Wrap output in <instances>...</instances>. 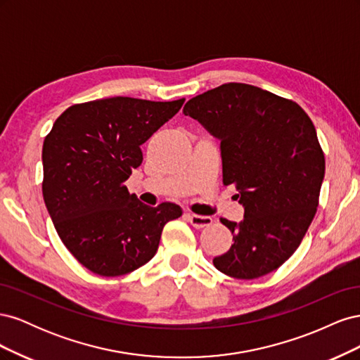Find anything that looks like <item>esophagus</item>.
<instances>
[{"label":"esophagus","mask_w":360,"mask_h":360,"mask_svg":"<svg viewBox=\"0 0 360 360\" xmlns=\"http://www.w3.org/2000/svg\"><path fill=\"white\" fill-rule=\"evenodd\" d=\"M188 219L195 228H198V230H201V228H205V226H210L213 222L210 216H200V214H193V213H188Z\"/></svg>","instance_id":"1"}]
</instances>
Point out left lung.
<instances>
[{
	"mask_svg": "<svg viewBox=\"0 0 360 360\" xmlns=\"http://www.w3.org/2000/svg\"><path fill=\"white\" fill-rule=\"evenodd\" d=\"M221 139L222 181L234 184L245 219L221 217L234 243L213 258L236 279H255L296 252L317 213L324 153L308 114L291 99L228 82L183 108Z\"/></svg>",
	"mask_w": 360,
	"mask_h": 360,
	"instance_id": "8db88e82",
	"label": "left lung"
}]
</instances>
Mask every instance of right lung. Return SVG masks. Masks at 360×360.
<instances>
[{"label": "right lung", "mask_w": 360, "mask_h": 360, "mask_svg": "<svg viewBox=\"0 0 360 360\" xmlns=\"http://www.w3.org/2000/svg\"><path fill=\"white\" fill-rule=\"evenodd\" d=\"M184 99L110 97L69 106L43 143L41 192L61 242L101 276H122L155 257L172 202L138 201L124 181L143 162L141 146L179 112Z\"/></svg>", "instance_id": "1"}]
</instances>
